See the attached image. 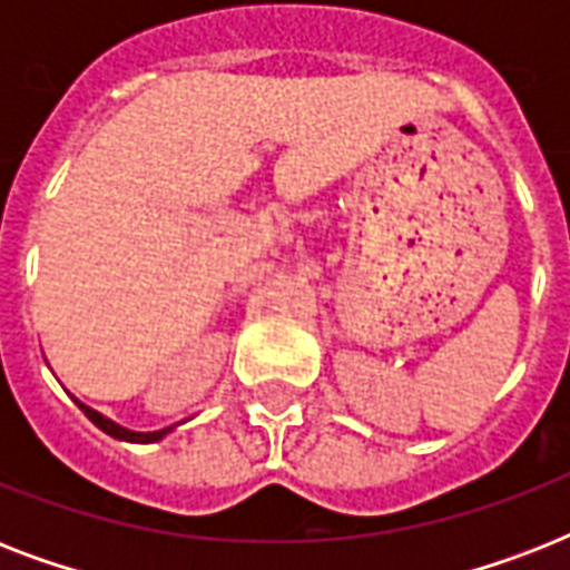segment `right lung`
Returning a JSON list of instances; mask_svg holds the SVG:
<instances>
[{"instance_id":"obj_1","label":"right lung","mask_w":570,"mask_h":570,"mask_svg":"<svg viewBox=\"0 0 570 570\" xmlns=\"http://www.w3.org/2000/svg\"><path fill=\"white\" fill-rule=\"evenodd\" d=\"M76 405L82 407L85 416H88V420H91V423L97 425V429H102V432L111 434V438H118V441H129V443H154V441H159V438H165V432H168V429H163V432H129V429H124V425L111 423L109 416L97 414V411H94V407L82 405V402H76Z\"/></svg>"}]
</instances>
